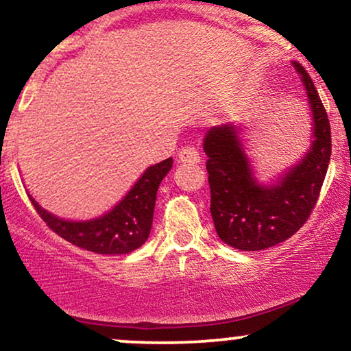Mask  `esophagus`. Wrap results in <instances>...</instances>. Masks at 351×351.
I'll use <instances>...</instances> for the list:
<instances>
[{
	"label": "esophagus",
	"mask_w": 351,
	"mask_h": 351,
	"mask_svg": "<svg viewBox=\"0 0 351 351\" xmlns=\"http://www.w3.org/2000/svg\"><path fill=\"white\" fill-rule=\"evenodd\" d=\"M178 158H180L181 163L196 165V163L201 162L199 152L196 150V148H193V147H184V148H181L180 153H178Z\"/></svg>",
	"instance_id": "1"
}]
</instances>
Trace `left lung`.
Instances as JSON below:
<instances>
[{"mask_svg": "<svg viewBox=\"0 0 351 351\" xmlns=\"http://www.w3.org/2000/svg\"><path fill=\"white\" fill-rule=\"evenodd\" d=\"M292 66L304 84L312 115L310 147L299 162L263 183L245 152L239 125L211 127L203 140L216 232L239 251H263L295 234L315 206L327 175L332 155L327 112L307 71L295 60Z\"/></svg>", "mask_w": 351, "mask_h": 351, "instance_id": "obj_1", "label": "left lung"}]
</instances>
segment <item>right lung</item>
Instances as JSON below:
<instances>
[{"mask_svg": "<svg viewBox=\"0 0 351 351\" xmlns=\"http://www.w3.org/2000/svg\"><path fill=\"white\" fill-rule=\"evenodd\" d=\"M173 167V158L152 165L119 203L102 216L71 221L52 215L27 193L31 203L56 234L77 247L95 254H130L150 236L156 191Z\"/></svg>", "mask_w": 351, "mask_h": 351, "instance_id": "add662e5", "label": "right lung"}]
</instances>
